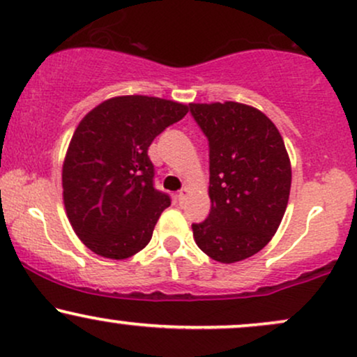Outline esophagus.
I'll list each match as a JSON object with an SVG mask.
<instances>
[{"label":"esophagus","instance_id":"34e87169","mask_svg":"<svg viewBox=\"0 0 357 357\" xmlns=\"http://www.w3.org/2000/svg\"><path fill=\"white\" fill-rule=\"evenodd\" d=\"M187 195H188V188H187V187H183L182 190H180L178 194H177V200H178V204H183V200L187 199Z\"/></svg>","mask_w":357,"mask_h":357}]
</instances>
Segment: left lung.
I'll use <instances>...</instances> for the list:
<instances>
[{"instance_id":"8db88e82","label":"left lung","mask_w":357,"mask_h":357,"mask_svg":"<svg viewBox=\"0 0 357 357\" xmlns=\"http://www.w3.org/2000/svg\"><path fill=\"white\" fill-rule=\"evenodd\" d=\"M208 140L211 213L192 224L200 250L222 264L257 254L278 232L291 192V160L275 125L237 102L190 103Z\"/></svg>"}]
</instances>
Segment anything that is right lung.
I'll return each instance as SVG.
<instances>
[{"label":"right lung","mask_w":357,"mask_h":357,"mask_svg":"<svg viewBox=\"0 0 357 357\" xmlns=\"http://www.w3.org/2000/svg\"><path fill=\"white\" fill-rule=\"evenodd\" d=\"M188 107L144 95L115 96L88 112L63 162V202L79 241L107 259H127L152 238L170 197L153 187L149 146Z\"/></svg>","instance_id":"1"}]
</instances>
